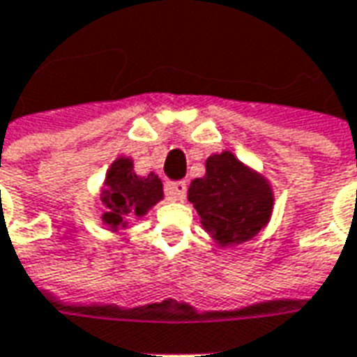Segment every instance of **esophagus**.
Wrapping results in <instances>:
<instances>
[{"label":"esophagus","mask_w":357,"mask_h":357,"mask_svg":"<svg viewBox=\"0 0 357 357\" xmlns=\"http://www.w3.org/2000/svg\"><path fill=\"white\" fill-rule=\"evenodd\" d=\"M166 195L172 200H183L187 197V183L185 181H172L166 185Z\"/></svg>","instance_id":"34e87169"}]
</instances>
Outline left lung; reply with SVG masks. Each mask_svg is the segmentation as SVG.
Segmentation results:
<instances>
[{
	"instance_id": "left-lung-1",
	"label": "left lung",
	"mask_w": 357,
	"mask_h": 357,
	"mask_svg": "<svg viewBox=\"0 0 357 357\" xmlns=\"http://www.w3.org/2000/svg\"><path fill=\"white\" fill-rule=\"evenodd\" d=\"M189 200L206 231L221 245L255 236L273 210V192L265 179L229 151L206 160V176L192 181Z\"/></svg>"
}]
</instances>
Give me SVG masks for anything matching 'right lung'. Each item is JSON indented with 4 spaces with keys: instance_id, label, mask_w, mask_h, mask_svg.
Returning a JSON list of instances; mask_svg holds the SVG:
<instances>
[{
    "instance_id": "right-lung-1",
    "label": "right lung",
    "mask_w": 357,
    "mask_h": 357,
    "mask_svg": "<svg viewBox=\"0 0 357 357\" xmlns=\"http://www.w3.org/2000/svg\"><path fill=\"white\" fill-rule=\"evenodd\" d=\"M162 199V183L155 174L138 176L130 158H119L105 178L102 202L107 208L104 221L112 229L126 225L132 215H144L151 206Z\"/></svg>"
}]
</instances>
